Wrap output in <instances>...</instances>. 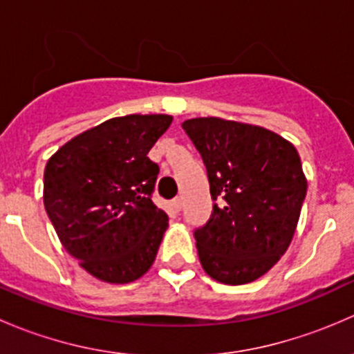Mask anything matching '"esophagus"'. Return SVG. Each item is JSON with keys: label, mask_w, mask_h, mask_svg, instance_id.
Segmentation results:
<instances>
[{"label": "esophagus", "mask_w": 354, "mask_h": 354, "mask_svg": "<svg viewBox=\"0 0 354 354\" xmlns=\"http://www.w3.org/2000/svg\"><path fill=\"white\" fill-rule=\"evenodd\" d=\"M181 202H183V200H181V197H176V198H173L171 200V207H173L174 210H181Z\"/></svg>", "instance_id": "34e87169"}]
</instances>
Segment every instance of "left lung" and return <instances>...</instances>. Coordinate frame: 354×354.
<instances>
[{"label":"left lung","instance_id":"obj_1","mask_svg":"<svg viewBox=\"0 0 354 354\" xmlns=\"http://www.w3.org/2000/svg\"><path fill=\"white\" fill-rule=\"evenodd\" d=\"M207 169L212 214L194 231L212 279H259L288 250L306 197L296 149L274 131L219 118L183 124Z\"/></svg>","mask_w":354,"mask_h":354}]
</instances>
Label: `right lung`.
Instances as JSON below:
<instances>
[{"label":"right lung","instance_id":"right-lung-1","mask_svg":"<svg viewBox=\"0 0 354 354\" xmlns=\"http://www.w3.org/2000/svg\"><path fill=\"white\" fill-rule=\"evenodd\" d=\"M171 121L111 118L46 164V212L66 252L97 279L131 283L154 263L167 216L152 202L159 166L147 154Z\"/></svg>","mask_w":354,"mask_h":354}]
</instances>
